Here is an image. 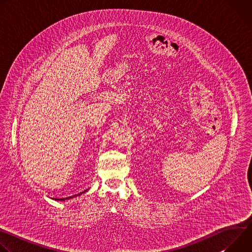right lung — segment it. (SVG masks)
Returning a JSON list of instances; mask_svg holds the SVG:
<instances>
[{
  "instance_id": "obj_1",
  "label": "right lung",
  "mask_w": 252,
  "mask_h": 252,
  "mask_svg": "<svg viewBox=\"0 0 252 252\" xmlns=\"http://www.w3.org/2000/svg\"><path fill=\"white\" fill-rule=\"evenodd\" d=\"M66 198H67V197H66ZM66 198H61V199H59V200H64V199H66ZM68 198H71V196L68 197Z\"/></svg>"
}]
</instances>
